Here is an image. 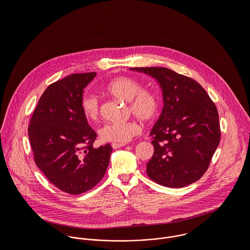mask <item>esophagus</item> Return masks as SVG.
Listing matches in <instances>:
<instances>
[{"mask_svg": "<svg viewBox=\"0 0 250 250\" xmlns=\"http://www.w3.org/2000/svg\"><path fill=\"white\" fill-rule=\"evenodd\" d=\"M126 144L125 143H111V147L113 148V149H116V148H119V147H123V146H125Z\"/></svg>", "mask_w": 250, "mask_h": 250, "instance_id": "esophagus-1", "label": "esophagus"}]
</instances>
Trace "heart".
<instances>
[{"instance_id":"1","label":"heart","mask_w":250,"mask_h":250,"mask_svg":"<svg viewBox=\"0 0 250 250\" xmlns=\"http://www.w3.org/2000/svg\"><path fill=\"white\" fill-rule=\"evenodd\" d=\"M107 93L125 102H129L130 110L143 120H150L156 116L159 110V98L150 90L143 89L142 83L130 77H118L107 83ZM82 109L89 120H95L99 116L100 107L98 99L89 93L82 98ZM141 131V126L135 120L126 122H108L99 130V136L103 142L125 143Z\"/></svg>"}]
</instances>
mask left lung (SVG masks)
<instances>
[{
	"label": "left lung",
	"instance_id": "left-lung-1",
	"mask_svg": "<svg viewBox=\"0 0 250 250\" xmlns=\"http://www.w3.org/2000/svg\"><path fill=\"white\" fill-rule=\"evenodd\" d=\"M155 79L164 107L153 126L154 154L146 172L154 182L182 188L201 178L220 141L217 109L194 80L166 67H137Z\"/></svg>",
	"mask_w": 250,
	"mask_h": 250
}]
</instances>
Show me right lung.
<instances>
[{
  "label": "right lung",
  "mask_w": 250,
  "mask_h": 250,
  "mask_svg": "<svg viewBox=\"0 0 250 250\" xmlns=\"http://www.w3.org/2000/svg\"><path fill=\"white\" fill-rule=\"evenodd\" d=\"M95 72L72 74L50 84L40 97L28 129L35 162L55 187L70 194L91 189L104 177L112 151L97 137L82 109L84 87Z\"/></svg>",
  "instance_id": "right-lung-1"
}]
</instances>
